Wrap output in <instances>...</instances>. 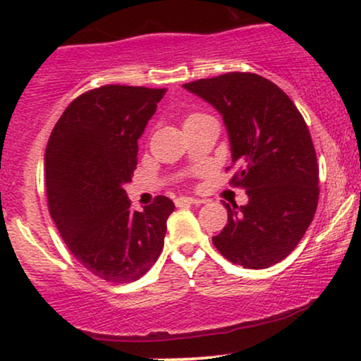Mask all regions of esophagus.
<instances>
[{
    "mask_svg": "<svg viewBox=\"0 0 361 361\" xmlns=\"http://www.w3.org/2000/svg\"><path fill=\"white\" fill-rule=\"evenodd\" d=\"M176 207H183V205H200L204 204V200L200 198H193V197H178L175 200Z\"/></svg>",
    "mask_w": 361,
    "mask_h": 361,
    "instance_id": "1",
    "label": "esophagus"
}]
</instances>
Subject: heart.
<instances>
[{"mask_svg": "<svg viewBox=\"0 0 361 361\" xmlns=\"http://www.w3.org/2000/svg\"><path fill=\"white\" fill-rule=\"evenodd\" d=\"M200 117H204V114H190V115H186L185 123L192 122V120H195V118H200Z\"/></svg>", "mask_w": 361, "mask_h": 361, "instance_id": "obj_1", "label": "heart"}]
</instances>
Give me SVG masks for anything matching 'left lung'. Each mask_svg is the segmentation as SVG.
Returning <instances> with one entry per match:
<instances>
[{
	"instance_id": "1",
	"label": "left lung",
	"mask_w": 361,
	"mask_h": 361,
	"mask_svg": "<svg viewBox=\"0 0 361 361\" xmlns=\"http://www.w3.org/2000/svg\"><path fill=\"white\" fill-rule=\"evenodd\" d=\"M183 86L221 111L238 164L229 185L250 197L241 207L224 204L227 224L214 246L251 270L279 263L317 209L319 166L307 123L287 93L259 74L226 73Z\"/></svg>"
}]
</instances>
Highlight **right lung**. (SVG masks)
<instances>
[{
  "instance_id": "1",
  "label": "right lung",
  "mask_w": 361,
  "mask_h": 361,
  "mask_svg": "<svg viewBox=\"0 0 361 361\" xmlns=\"http://www.w3.org/2000/svg\"><path fill=\"white\" fill-rule=\"evenodd\" d=\"M166 88L105 85L80 94L45 147V188L62 241L86 270L111 283L139 280L164 246L168 197L137 212L123 185L137 166L142 135Z\"/></svg>"
}]
</instances>
